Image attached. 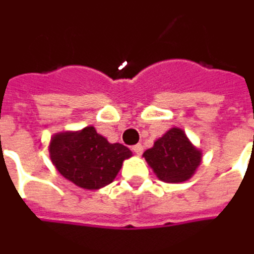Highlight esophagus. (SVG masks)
<instances>
[{
	"label": "esophagus",
	"instance_id": "esophagus-1",
	"mask_svg": "<svg viewBox=\"0 0 254 254\" xmlns=\"http://www.w3.org/2000/svg\"><path fill=\"white\" fill-rule=\"evenodd\" d=\"M132 150H133V151H134V152H136L137 155H140V154H143V145H141V144L133 145Z\"/></svg>",
	"mask_w": 254,
	"mask_h": 254
}]
</instances>
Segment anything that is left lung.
I'll return each instance as SVG.
<instances>
[{
  "instance_id": "1",
  "label": "left lung",
  "mask_w": 254,
  "mask_h": 254,
  "mask_svg": "<svg viewBox=\"0 0 254 254\" xmlns=\"http://www.w3.org/2000/svg\"><path fill=\"white\" fill-rule=\"evenodd\" d=\"M145 161L165 183L189 180L201 164V151L190 143L186 133L173 127L143 154Z\"/></svg>"
}]
</instances>
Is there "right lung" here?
Wrapping results in <instances>:
<instances>
[{"label":"right lung","instance_id":"add662e5","mask_svg":"<svg viewBox=\"0 0 254 254\" xmlns=\"http://www.w3.org/2000/svg\"><path fill=\"white\" fill-rule=\"evenodd\" d=\"M51 159L56 169L78 187L102 189L113 182L124 159L132 155L120 143L111 144L93 127L81 132L55 134L49 145Z\"/></svg>","mask_w":254,"mask_h":254}]
</instances>
